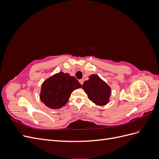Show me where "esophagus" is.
<instances>
[{"instance_id": "obj_1", "label": "esophagus", "mask_w": 159, "mask_h": 159, "mask_svg": "<svg viewBox=\"0 0 159 159\" xmlns=\"http://www.w3.org/2000/svg\"><path fill=\"white\" fill-rule=\"evenodd\" d=\"M79 81H80V83L81 85H83V84H84V80H80Z\"/></svg>"}]
</instances>
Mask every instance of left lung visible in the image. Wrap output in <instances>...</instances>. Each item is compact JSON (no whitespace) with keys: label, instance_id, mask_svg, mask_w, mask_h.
Returning a JSON list of instances; mask_svg holds the SVG:
<instances>
[{"label":"left lung","instance_id":"left-lung-1","mask_svg":"<svg viewBox=\"0 0 159 159\" xmlns=\"http://www.w3.org/2000/svg\"><path fill=\"white\" fill-rule=\"evenodd\" d=\"M89 78L82 85L89 99L99 105L107 104L111 95L110 88L97 75H91Z\"/></svg>","mask_w":159,"mask_h":159}]
</instances>
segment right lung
<instances>
[{
  "mask_svg": "<svg viewBox=\"0 0 159 159\" xmlns=\"http://www.w3.org/2000/svg\"><path fill=\"white\" fill-rule=\"evenodd\" d=\"M81 88V85L75 77L60 72L43 83L40 99L47 107L59 109L68 102L72 91Z\"/></svg>",
  "mask_w": 159,
  "mask_h": 159,
  "instance_id": "add662e5",
  "label": "right lung"
}]
</instances>
